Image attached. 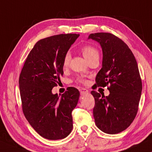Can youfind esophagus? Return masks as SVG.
Instances as JSON below:
<instances>
[{
  "label": "esophagus",
  "instance_id": "esophagus-1",
  "mask_svg": "<svg viewBox=\"0 0 152 152\" xmlns=\"http://www.w3.org/2000/svg\"><path fill=\"white\" fill-rule=\"evenodd\" d=\"M80 91L81 95H84V94H86V93H88V90H86V89L84 88H80Z\"/></svg>",
  "mask_w": 152,
  "mask_h": 152
}]
</instances>
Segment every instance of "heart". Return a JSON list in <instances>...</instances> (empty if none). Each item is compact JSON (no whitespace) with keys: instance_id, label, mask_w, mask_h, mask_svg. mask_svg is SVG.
Masks as SVG:
<instances>
[{"instance_id":"heart-1","label":"heart","mask_w":152,"mask_h":152,"mask_svg":"<svg viewBox=\"0 0 152 152\" xmlns=\"http://www.w3.org/2000/svg\"><path fill=\"white\" fill-rule=\"evenodd\" d=\"M81 52H82V55L85 57L87 61H89L95 58H99V52L97 50L96 48L91 45H86L84 46H83L81 48ZM70 60V55L69 53H67L65 55V57L64 58V61H63V66L64 68H67L68 65H69V62ZM77 82L80 83H84L86 82V80L83 78H78Z\"/></svg>"}]
</instances>
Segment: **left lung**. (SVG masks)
Masks as SVG:
<instances>
[{
	"label": "left lung",
	"mask_w": 152,
	"mask_h": 152,
	"mask_svg": "<svg viewBox=\"0 0 152 152\" xmlns=\"http://www.w3.org/2000/svg\"><path fill=\"white\" fill-rule=\"evenodd\" d=\"M88 39L99 43L102 50V64L95 86H109L110 92L105 97L91 91L95 102V124L106 134H118L129 126L138 112L142 93L138 64L128 45L115 35L95 33Z\"/></svg>",
	"instance_id": "obj_1"
}]
</instances>
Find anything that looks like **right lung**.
Wrapping results in <instances>:
<instances>
[{
	"label": "right lung",
	"instance_id": "add662e5",
	"mask_svg": "<svg viewBox=\"0 0 152 152\" xmlns=\"http://www.w3.org/2000/svg\"><path fill=\"white\" fill-rule=\"evenodd\" d=\"M80 34H59L37 41L30 51L19 77L25 117L43 138L59 140L72 129V111L80 91L69 87L61 95L52 89L63 75L64 58Z\"/></svg>",
	"mask_w": 152,
	"mask_h": 152
}]
</instances>
